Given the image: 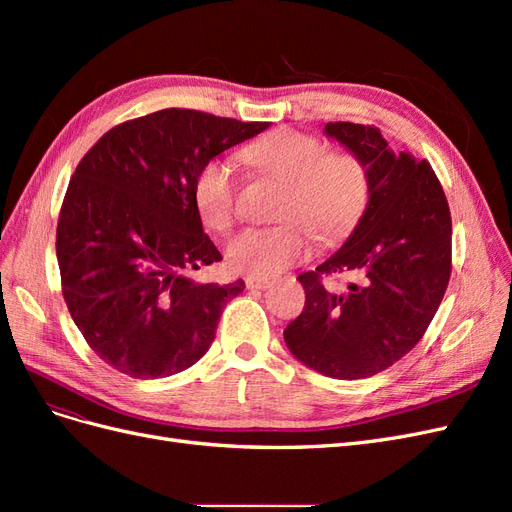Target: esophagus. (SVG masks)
<instances>
[{
    "label": "esophagus",
    "instance_id": "obj_1",
    "mask_svg": "<svg viewBox=\"0 0 512 512\" xmlns=\"http://www.w3.org/2000/svg\"><path fill=\"white\" fill-rule=\"evenodd\" d=\"M271 282L267 280V277H247L245 280V286L250 288V290H262V288H267Z\"/></svg>",
    "mask_w": 512,
    "mask_h": 512
}]
</instances>
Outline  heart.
<instances>
[{
  "label": "heart",
  "mask_w": 512,
  "mask_h": 512,
  "mask_svg": "<svg viewBox=\"0 0 512 512\" xmlns=\"http://www.w3.org/2000/svg\"><path fill=\"white\" fill-rule=\"evenodd\" d=\"M254 173L286 185L277 226H252L226 243L232 273L271 277L307 258L312 235L331 245L348 237L369 203L371 179L365 162L350 151H327L318 136L292 128L265 134L241 151ZM237 177L224 160H209L194 181L198 218L211 230L235 220Z\"/></svg>",
  "instance_id": "1"
}]
</instances>
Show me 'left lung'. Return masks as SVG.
Segmentation results:
<instances>
[{"label": "left lung", "mask_w": 512, "mask_h": 512, "mask_svg": "<svg viewBox=\"0 0 512 512\" xmlns=\"http://www.w3.org/2000/svg\"><path fill=\"white\" fill-rule=\"evenodd\" d=\"M324 134L359 156L371 179L359 224L316 271L301 273L305 307L284 339L301 363L337 380L376 376L425 335L451 280V209L427 160L393 153L378 128L329 121ZM352 272L344 293L324 276Z\"/></svg>", "instance_id": "1"}]
</instances>
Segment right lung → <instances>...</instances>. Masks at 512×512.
I'll return each instance as SVG.
<instances>
[{
  "label": "right lung",
  "instance_id": "1",
  "mask_svg": "<svg viewBox=\"0 0 512 512\" xmlns=\"http://www.w3.org/2000/svg\"><path fill=\"white\" fill-rule=\"evenodd\" d=\"M267 128L164 108L108 130L76 166L57 222L61 292L106 365L153 380L203 359L245 284L188 275L222 260L198 218L194 181L205 162Z\"/></svg>",
  "mask_w": 512,
  "mask_h": 512
}]
</instances>
